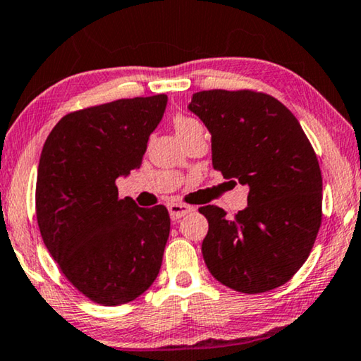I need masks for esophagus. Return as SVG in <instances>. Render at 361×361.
<instances>
[{
  "instance_id": "obj_1",
  "label": "esophagus",
  "mask_w": 361,
  "mask_h": 361,
  "mask_svg": "<svg viewBox=\"0 0 361 361\" xmlns=\"http://www.w3.org/2000/svg\"><path fill=\"white\" fill-rule=\"evenodd\" d=\"M168 210H169L171 218L176 221V219H180L182 216H185L187 213L193 212V207L182 205V203H171V205H168Z\"/></svg>"
}]
</instances>
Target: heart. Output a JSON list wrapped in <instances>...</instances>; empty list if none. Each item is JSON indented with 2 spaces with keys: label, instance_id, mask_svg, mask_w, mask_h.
I'll return each instance as SVG.
<instances>
[{
  "label": "heart",
  "instance_id": "1",
  "mask_svg": "<svg viewBox=\"0 0 361 361\" xmlns=\"http://www.w3.org/2000/svg\"><path fill=\"white\" fill-rule=\"evenodd\" d=\"M174 128H176L177 138L185 137V135H189L192 132H197V130H203L202 123L198 122V120L192 118V117H187V116L174 117Z\"/></svg>",
  "mask_w": 361,
  "mask_h": 361
}]
</instances>
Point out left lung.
Masks as SVG:
<instances>
[{
  "instance_id": "1",
  "label": "left lung",
  "mask_w": 361,
  "mask_h": 361,
  "mask_svg": "<svg viewBox=\"0 0 361 361\" xmlns=\"http://www.w3.org/2000/svg\"><path fill=\"white\" fill-rule=\"evenodd\" d=\"M189 111L212 135L213 168L249 187L247 207L233 219L219 207L198 208L208 219V270L249 295L286 283L306 262L322 219L319 163L300 122L254 91L195 92Z\"/></svg>"
}]
</instances>
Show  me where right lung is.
<instances>
[{"mask_svg": "<svg viewBox=\"0 0 361 361\" xmlns=\"http://www.w3.org/2000/svg\"><path fill=\"white\" fill-rule=\"evenodd\" d=\"M166 104L168 96L158 94L68 114L42 149L35 187L42 239L66 279L99 305L133 301L163 264L168 210L118 198L116 180L142 166Z\"/></svg>", "mask_w": 361, "mask_h": 361, "instance_id": "1", "label": "right lung"}]
</instances>
